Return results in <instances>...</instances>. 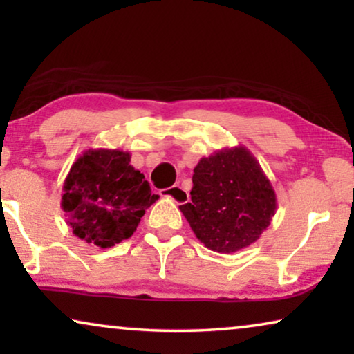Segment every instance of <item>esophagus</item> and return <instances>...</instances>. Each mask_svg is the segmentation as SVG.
I'll return each mask as SVG.
<instances>
[{
    "instance_id": "1",
    "label": "esophagus",
    "mask_w": 354,
    "mask_h": 354,
    "mask_svg": "<svg viewBox=\"0 0 354 354\" xmlns=\"http://www.w3.org/2000/svg\"><path fill=\"white\" fill-rule=\"evenodd\" d=\"M162 195L171 198V200L176 201L177 205H183V203L188 201V192L185 190V188H182L178 185L167 188V190H162Z\"/></svg>"
}]
</instances>
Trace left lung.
<instances>
[{
  "label": "left lung",
  "mask_w": 354,
  "mask_h": 354,
  "mask_svg": "<svg viewBox=\"0 0 354 354\" xmlns=\"http://www.w3.org/2000/svg\"><path fill=\"white\" fill-rule=\"evenodd\" d=\"M192 180V200L178 207L196 239L217 253L253 245L277 209L272 183L241 145L201 158Z\"/></svg>",
  "instance_id": "1"
}]
</instances>
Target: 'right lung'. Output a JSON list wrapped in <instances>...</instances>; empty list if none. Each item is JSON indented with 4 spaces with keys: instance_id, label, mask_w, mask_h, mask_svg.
Here are the masks:
<instances>
[{
    "instance_id": "right-lung-1",
    "label": "right lung",
    "mask_w": 354,
    "mask_h": 354,
    "mask_svg": "<svg viewBox=\"0 0 354 354\" xmlns=\"http://www.w3.org/2000/svg\"><path fill=\"white\" fill-rule=\"evenodd\" d=\"M61 207L75 236L100 248L127 240L145 211L158 200L145 176L130 166L122 149H86L75 159L64 187Z\"/></svg>"
}]
</instances>
